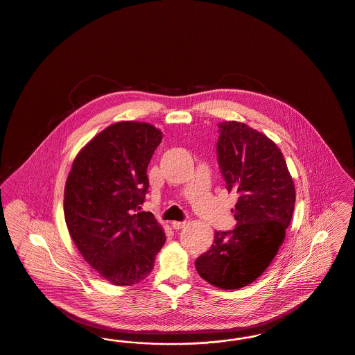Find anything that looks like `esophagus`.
Returning <instances> with one entry per match:
<instances>
[{
	"label": "esophagus",
	"mask_w": 355,
	"mask_h": 355,
	"mask_svg": "<svg viewBox=\"0 0 355 355\" xmlns=\"http://www.w3.org/2000/svg\"><path fill=\"white\" fill-rule=\"evenodd\" d=\"M186 225H187V220H174V222H171V227L175 229V230H180V229L185 227Z\"/></svg>",
	"instance_id": "esophagus-1"
}]
</instances>
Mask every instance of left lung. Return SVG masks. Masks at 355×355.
Listing matches in <instances>:
<instances>
[{"label":"left lung","mask_w":355,"mask_h":355,"mask_svg":"<svg viewBox=\"0 0 355 355\" xmlns=\"http://www.w3.org/2000/svg\"><path fill=\"white\" fill-rule=\"evenodd\" d=\"M217 159L229 191L236 227L216 232L211 248L196 259L205 281L239 288L255 281L278 253L294 211L295 189L286 161L266 135L245 123H218Z\"/></svg>","instance_id":"left-lung-1"}]
</instances>
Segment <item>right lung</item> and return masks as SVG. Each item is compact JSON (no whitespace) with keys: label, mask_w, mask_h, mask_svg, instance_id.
<instances>
[{"label":"right lung","mask_w":355,"mask_h":355,"mask_svg":"<svg viewBox=\"0 0 355 355\" xmlns=\"http://www.w3.org/2000/svg\"><path fill=\"white\" fill-rule=\"evenodd\" d=\"M161 139L149 123H114L78 153L69 173V233L85 261L114 285L145 279L166 239L152 213L139 211L149 190L148 165Z\"/></svg>","instance_id":"right-lung-1"}]
</instances>
